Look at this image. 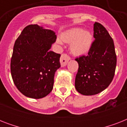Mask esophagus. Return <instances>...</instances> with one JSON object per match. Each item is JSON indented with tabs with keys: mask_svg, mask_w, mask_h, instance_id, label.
<instances>
[{
	"mask_svg": "<svg viewBox=\"0 0 127 127\" xmlns=\"http://www.w3.org/2000/svg\"><path fill=\"white\" fill-rule=\"evenodd\" d=\"M70 59V58L67 54L64 53L63 54L61 57V59H60V61H61V64L62 67H64L66 65L68 61Z\"/></svg>",
	"mask_w": 127,
	"mask_h": 127,
	"instance_id": "obj_1",
	"label": "esophagus"
}]
</instances>
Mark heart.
<instances>
[{
  "instance_id": "b5f03b06",
  "label": "heart",
  "mask_w": 127,
  "mask_h": 127,
  "mask_svg": "<svg viewBox=\"0 0 127 127\" xmlns=\"http://www.w3.org/2000/svg\"><path fill=\"white\" fill-rule=\"evenodd\" d=\"M61 39L64 42L70 43V49L73 54L81 55L90 49L93 41V35L90 32L79 28L70 29L61 34ZM57 42L61 43L60 39Z\"/></svg>"
}]
</instances>
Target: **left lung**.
Returning <instances> with one entry per match:
<instances>
[{
  "label": "left lung",
  "instance_id": "1",
  "mask_svg": "<svg viewBox=\"0 0 127 127\" xmlns=\"http://www.w3.org/2000/svg\"><path fill=\"white\" fill-rule=\"evenodd\" d=\"M94 37L88 55L76 58L78 70L76 75L75 88L82 95L97 94L112 82L117 64L113 40L104 26L94 24Z\"/></svg>",
  "mask_w": 127,
  "mask_h": 127
}]
</instances>
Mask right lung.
<instances>
[{
  "label": "right lung",
  "mask_w": 127,
  "mask_h": 127,
  "mask_svg": "<svg viewBox=\"0 0 127 127\" xmlns=\"http://www.w3.org/2000/svg\"><path fill=\"white\" fill-rule=\"evenodd\" d=\"M56 39L53 31L32 24L23 30L15 41L11 75L25 96L40 99L53 90L55 74L61 67V55L50 50Z\"/></svg>",
  "instance_id": "add662e5"
}]
</instances>
